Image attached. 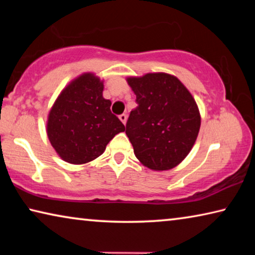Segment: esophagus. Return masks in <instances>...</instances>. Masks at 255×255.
<instances>
[{
  "mask_svg": "<svg viewBox=\"0 0 255 255\" xmlns=\"http://www.w3.org/2000/svg\"><path fill=\"white\" fill-rule=\"evenodd\" d=\"M119 119L122 120V123H123L124 125H126V122H127V115H125V114L120 115V116H119Z\"/></svg>",
  "mask_w": 255,
  "mask_h": 255,
  "instance_id": "esophagus-1",
  "label": "esophagus"
}]
</instances>
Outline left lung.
Returning <instances> with one entry per match:
<instances>
[{"mask_svg":"<svg viewBox=\"0 0 255 255\" xmlns=\"http://www.w3.org/2000/svg\"><path fill=\"white\" fill-rule=\"evenodd\" d=\"M136 109L126 135L143 165L154 171L173 169L191 150L200 129V114L188 89L175 76L148 73L128 77Z\"/></svg>","mask_w":255,"mask_h":255,"instance_id":"8db88e82","label":"left lung"}]
</instances>
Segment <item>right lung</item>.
I'll list each match as a JSON object with an SVG mask.
<instances>
[{
    "mask_svg": "<svg viewBox=\"0 0 255 255\" xmlns=\"http://www.w3.org/2000/svg\"><path fill=\"white\" fill-rule=\"evenodd\" d=\"M102 81L91 73L71 82L48 115L47 135L64 161L84 164L105 152L124 124L110 110L111 101L102 97Z\"/></svg>",
    "mask_w": 255,
    "mask_h": 255,
    "instance_id": "right-lung-1",
    "label": "right lung"
}]
</instances>
